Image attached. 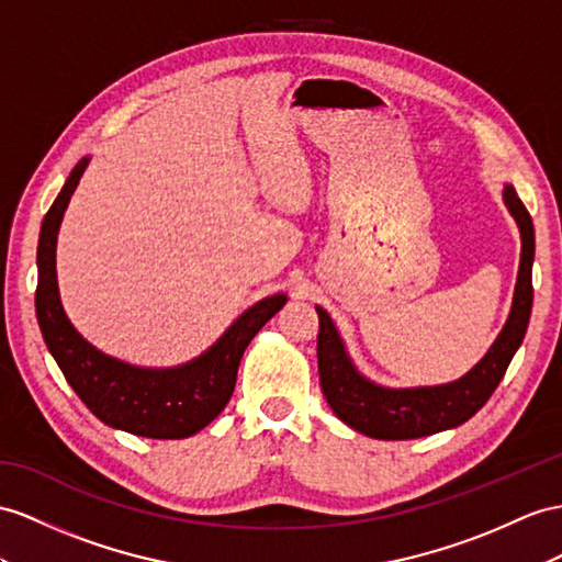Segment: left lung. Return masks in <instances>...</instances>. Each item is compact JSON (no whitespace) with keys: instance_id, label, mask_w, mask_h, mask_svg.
Returning a JSON list of instances; mask_svg holds the SVG:
<instances>
[{"instance_id":"1","label":"left lung","mask_w":562,"mask_h":562,"mask_svg":"<svg viewBox=\"0 0 562 562\" xmlns=\"http://www.w3.org/2000/svg\"><path fill=\"white\" fill-rule=\"evenodd\" d=\"M503 204L520 227V268L513 292V306L492 347L463 378L435 386H382L356 368L337 325L323 306H315L321 321L318 372L329 408L341 423L372 439L401 441L437 435L470 420L506 375L515 351L525 339L531 315V263H535V225L513 184H503Z\"/></svg>"}]
</instances>
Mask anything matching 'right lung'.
I'll return each mask as SVG.
<instances>
[{
    "mask_svg": "<svg viewBox=\"0 0 562 562\" xmlns=\"http://www.w3.org/2000/svg\"><path fill=\"white\" fill-rule=\"evenodd\" d=\"M88 164L85 156L70 170L40 227L35 311L42 337L68 384L104 425L149 439L192 437L227 406L244 349L286 304V294L256 301L213 347L182 366L139 368L99 351L68 321L56 282V237Z\"/></svg>",
    "mask_w": 562,
    "mask_h": 562,
    "instance_id": "right-lung-1",
    "label": "right lung"
}]
</instances>
